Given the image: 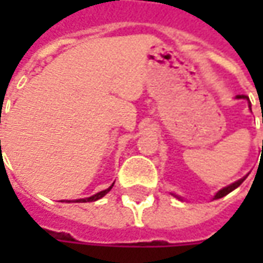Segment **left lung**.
Wrapping results in <instances>:
<instances>
[{"instance_id":"8db88e82","label":"left lung","mask_w":263,"mask_h":263,"mask_svg":"<svg viewBox=\"0 0 263 263\" xmlns=\"http://www.w3.org/2000/svg\"><path fill=\"white\" fill-rule=\"evenodd\" d=\"M236 98H237V99H248V101H249V98L246 95H237ZM249 108H250V101H249ZM262 152H263V149H262ZM246 177H248V176H246ZM246 177H243V178H240V180H237V181H234V183H233V184H230V186L224 187V189H221V190L218 192L217 195L214 196V199H219V197H224L226 195H228L230 192H233L234 189H237V187L240 186V184H241V183H243L245 180H246ZM171 195H174V193H171ZM174 196L178 197V199H181V197L177 196V195H174Z\"/></svg>"}]
</instances>
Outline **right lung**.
I'll use <instances>...</instances> for the list:
<instances>
[{"instance_id": "right-lung-1", "label": "right lung", "mask_w": 263, "mask_h": 263, "mask_svg": "<svg viewBox=\"0 0 263 263\" xmlns=\"http://www.w3.org/2000/svg\"><path fill=\"white\" fill-rule=\"evenodd\" d=\"M112 186L114 184H111V186L108 187L106 190H102V192H99V193H96V195H93V196H90V197H86V199H77L76 202H95V200H98V199H101V197H104L112 189ZM63 202V200H61Z\"/></svg>"}]
</instances>
